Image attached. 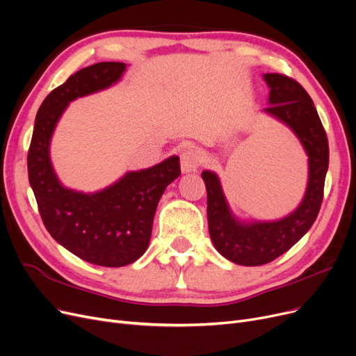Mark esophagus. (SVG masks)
I'll list each match as a JSON object with an SVG mask.
<instances>
[{
    "label": "esophagus",
    "mask_w": 356,
    "mask_h": 356,
    "mask_svg": "<svg viewBox=\"0 0 356 356\" xmlns=\"http://www.w3.org/2000/svg\"><path fill=\"white\" fill-rule=\"evenodd\" d=\"M180 164L183 173H192L196 172L197 167L202 163V152L192 144L184 145L180 154Z\"/></svg>",
    "instance_id": "esophagus-1"
}]
</instances>
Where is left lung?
I'll use <instances>...</instances> for the list:
<instances>
[{"label":"left lung","mask_w":356,"mask_h":356,"mask_svg":"<svg viewBox=\"0 0 356 356\" xmlns=\"http://www.w3.org/2000/svg\"><path fill=\"white\" fill-rule=\"evenodd\" d=\"M269 91L265 112L297 135L308 156V181L296 211L276 221L244 222L231 212L221 181L205 170L209 236L225 259L243 266H260L280 257L314 224L329 168V143L312 97L300 83L282 74H264Z\"/></svg>","instance_id":"obj_1"}]
</instances>
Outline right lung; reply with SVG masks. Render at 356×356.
Masks as SVG:
<instances>
[{
	"label": "right lung",
	"instance_id": "1",
	"mask_svg": "<svg viewBox=\"0 0 356 356\" xmlns=\"http://www.w3.org/2000/svg\"><path fill=\"white\" fill-rule=\"evenodd\" d=\"M125 70L123 63H99L52 90L38 111L27 156L29 181L49 234L72 254L107 268L127 266L145 253L159 200L180 176V160L172 156L149 168L128 172L103 191L83 193L59 181L49 145L68 103L111 87Z\"/></svg>",
	"mask_w": 356,
	"mask_h": 356
}]
</instances>
